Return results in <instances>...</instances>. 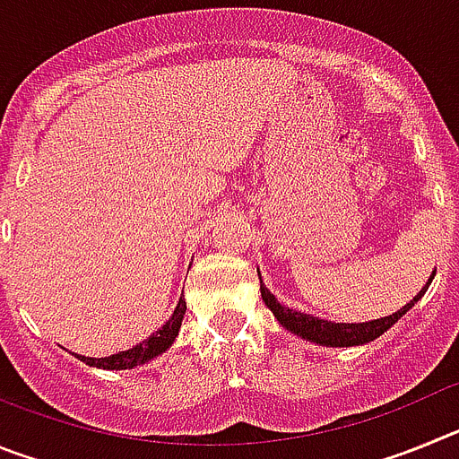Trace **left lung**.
I'll return each instance as SVG.
<instances>
[{
	"label": "left lung",
	"instance_id": "1",
	"mask_svg": "<svg viewBox=\"0 0 459 459\" xmlns=\"http://www.w3.org/2000/svg\"><path fill=\"white\" fill-rule=\"evenodd\" d=\"M432 278H435V275H432ZM432 278L428 280V285H425L419 294L413 296L407 306L400 307V310L393 312V315H388V317H381V319H375V322H366V324H333V322H324V319L319 317H310V315H303V312L290 310V307L280 306L278 299H275L264 285H262V299H264L266 306L271 307L275 319H278L287 331H291V333L301 335V338L312 340V342H317V344H328V347H351V344H366L370 342V340H377L384 331H388V328H391L397 319L403 317L404 312L411 310L413 303L419 301L420 296L428 291Z\"/></svg>",
	"mask_w": 459,
	"mask_h": 459
}]
</instances>
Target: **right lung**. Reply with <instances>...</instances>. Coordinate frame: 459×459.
I'll list each match as a JSON object with an SVG mask.
<instances>
[{
  "mask_svg": "<svg viewBox=\"0 0 459 459\" xmlns=\"http://www.w3.org/2000/svg\"><path fill=\"white\" fill-rule=\"evenodd\" d=\"M184 315H186V301L184 299H179V303H177V307H174L172 317H169L163 326L158 328L152 338L142 340V342L135 344L133 350L105 356V359H89V356H78V359L82 360V363H87V366L103 368V370H131V368L140 366V363H147V360L156 359L158 354H163V351L168 350L169 344L174 342V338H177V333H179Z\"/></svg>",
  "mask_w": 459,
  "mask_h": 459,
  "instance_id": "1",
  "label": "right lung"
}]
</instances>
